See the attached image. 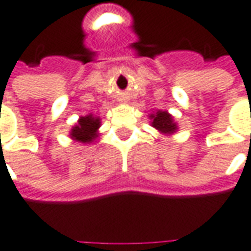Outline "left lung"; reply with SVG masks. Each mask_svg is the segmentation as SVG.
I'll use <instances>...</instances> for the list:
<instances>
[{"label":"left lung","instance_id":"1","mask_svg":"<svg viewBox=\"0 0 251 251\" xmlns=\"http://www.w3.org/2000/svg\"><path fill=\"white\" fill-rule=\"evenodd\" d=\"M151 126L155 127L156 130L164 136H171L178 130V125L174 121V117L168 111L157 110L156 113L150 114Z\"/></svg>","mask_w":251,"mask_h":251}]
</instances>
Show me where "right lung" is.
Instances as JSON below:
<instances>
[{
	"label": "right lung",
	"mask_w": 251,
	"mask_h": 251,
	"mask_svg": "<svg viewBox=\"0 0 251 251\" xmlns=\"http://www.w3.org/2000/svg\"><path fill=\"white\" fill-rule=\"evenodd\" d=\"M100 124V118L92 115V114L80 117L76 125L73 126L69 131V137L81 144L94 143L99 136Z\"/></svg>",
	"instance_id": "1"
}]
</instances>
